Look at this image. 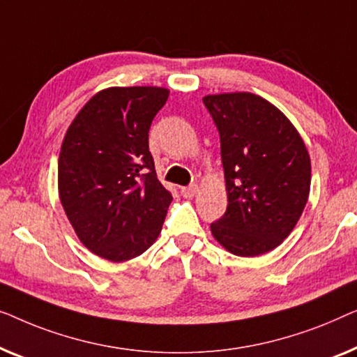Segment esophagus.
<instances>
[{"label":"esophagus","instance_id":"1","mask_svg":"<svg viewBox=\"0 0 357 357\" xmlns=\"http://www.w3.org/2000/svg\"><path fill=\"white\" fill-rule=\"evenodd\" d=\"M197 185H188V188H181V194H183V197L185 199H192L195 194H197Z\"/></svg>","mask_w":357,"mask_h":357}]
</instances>
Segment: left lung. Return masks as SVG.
I'll return each mask as SVG.
<instances>
[{"instance_id": "left-lung-1", "label": "left lung", "mask_w": 357, "mask_h": 357, "mask_svg": "<svg viewBox=\"0 0 357 357\" xmlns=\"http://www.w3.org/2000/svg\"><path fill=\"white\" fill-rule=\"evenodd\" d=\"M220 132L228 207L210 225L228 252L255 257L283 243L303 215L310 158L293 123L249 92L204 97Z\"/></svg>"}]
</instances>
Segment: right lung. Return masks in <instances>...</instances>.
I'll return each instance as SVG.
<instances>
[{"instance_id":"right-lung-1","label":"right lung","mask_w":357,"mask_h":357,"mask_svg":"<svg viewBox=\"0 0 357 357\" xmlns=\"http://www.w3.org/2000/svg\"><path fill=\"white\" fill-rule=\"evenodd\" d=\"M168 95L163 87L100 90L63 139L59 200L80 243L109 262L144 254L173 200L149 150L150 124Z\"/></svg>"}]
</instances>
